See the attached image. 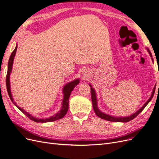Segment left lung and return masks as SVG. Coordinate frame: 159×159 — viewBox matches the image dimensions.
I'll return each mask as SVG.
<instances>
[{
    "label": "left lung",
    "instance_id": "obj_1",
    "mask_svg": "<svg viewBox=\"0 0 159 159\" xmlns=\"http://www.w3.org/2000/svg\"><path fill=\"white\" fill-rule=\"evenodd\" d=\"M146 49H147L148 52L149 53L150 57H151V59H152V61L153 62V59L152 58L153 57H152V54L150 52V50L148 48H146ZM89 86L91 87V99H92V103H93V109H94V111L95 112V113H96V115L101 118V119H105V120H109V121H112V122H120V123H126V122H129L130 121V120H132L133 119H134L138 114L139 113H141L142 111V110L145 108V106H147L149 102L151 100V99L153 98V95H154V93H155V86L154 87L153 89V91H152V93L151 94V97H149V98L148 100V101L146 102L140 107V109H139L136 112L134 113L133 114H132V115L129 116H126V117H116V116H110L109 115V114H106L102 111H101L98 107V102H97V93H96V91H95V90L94 89V88L92 87V85L91 84H89Z\"/></svg>",
    "mask_w": 159,
    "mask_h": 159
}]
</instances>
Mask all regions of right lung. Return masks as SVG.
Masks as SVG:
<instances>
[{
    "label": "right lung",
    "instance_id": "1",
    "mask_svg": "<svg viewBox=\"0 0 159 159\" xmlns=\"http://www.w3.org/2000/svg\"><path fill=\"white\" fill-rule=\"evenodd\" d=\"M17 44H16V46L15 49L13 51V52L11 53L9 61L8 63V72H7V75H6V88H7V91L9 97L10 98V100H11L13 104L17 107V108L20 110L21 111H22L25 116H27L30 120H33V121L37 122V123H48V122H52L55 121L56 120L60 119L64 117L68 110V103H69V98L70 96L72 91L74 90V89L75 87L77 86L79 83H80V79H76L72 81H70L69 83L66 84V85H64L62 88V93H63V98L62 100V106L61 110L53 116H51L48 118H43V119H40V118H37L34 117L33 116H32L31 114L29 113L26 111H25L23 109L21 108V107L17 106V104L14 102V100L13 98V97H12L11 92V89H10V74L12 70V66H13V63H14V59L16 56V51H17Z\"/></svg>",
    "mask_w": 159,
    "mask_h": 159
}]
</instances>
